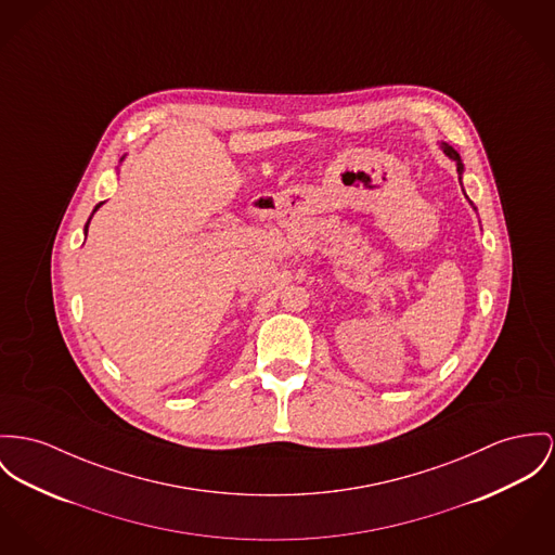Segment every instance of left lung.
<instances>
[{"label": "left lung", "instance_id": "8db88e82", "mask_svg": "<svg viewBox=\"0 0 555 555\" xmlns=\"http://www.w3.org/2000/svg\"><path fill=\"white\" fill-rule=\"evenodd\" d=\"M443 152L456 163V171H459V175H463V163H461V156H459V152L454 150V147H450L448 143H443Z\"/></svg>", "mask_w": 555, "mask_h": 555}]
</instances>
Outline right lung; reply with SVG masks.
<instances>
[{"mask_svg":"<svg viewBox=\"0 0 555 555\" xmlns=\"http://www.w3.org/2000/svg\"><path fill=\"white\" fill-rule=\"evenodd\" d=\"M99 207H101V205H96V209H99ZM96 209H94V211H96ZM86 228H88V223H86Z\"/></svg>","mask_w":555,"mask_h":555,"instance_id":"right-lung-1","label":"right lung"}]
</instances>
